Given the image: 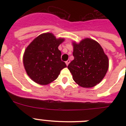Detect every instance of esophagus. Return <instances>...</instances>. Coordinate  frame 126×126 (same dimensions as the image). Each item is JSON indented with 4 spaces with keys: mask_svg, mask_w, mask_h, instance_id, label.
<instances>
[{
    "mask_svg": "<svg viewBox=\"0 0 126 126\" xmlns=\"http://www.w3.org/2000/svg\"><path fill=\"white\" fill-rule=\"evenodd\" d=\"M69 63H70V60H67V61L66 62H65V64H66L67 65H68Z\"/></svg>",
    "mask_w": 126,
    "mask_h": 126,
    "instance_id": "1",
    "label": "esophagus"
}]
</instances>
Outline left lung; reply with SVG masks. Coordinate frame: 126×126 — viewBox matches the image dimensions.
Wrapping results in <instances>:
<instances>
[{"mask_svg": "<svg viewBox=\"0 0 126 126\" xmlns=\"http://www.w3.org/2000/svg\"><path fill=\"white\" fill-rule=\"evenodd\" d=\"M74 59L68 65L69 70L77 84L92 88L100 83L109 69V61L101 45L88 38L79 43L73 42Z\"/></svg>", "mask_w": 126, "mask_h": 126, "instance_id": "obj_1", "label": "left lung"}]
</instances>
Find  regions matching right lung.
I'll use <instances>...</instances> for the list:
<instances>
[{
    "instance_id": "obj_1",
    "label": "right lung",
    "mask_w": 126,
    "mask_h": 126,
    "mask_svg": "<svg viewBox=\"0 0 126 126\" xmlns=\"http://www.w3.org/2000/svg\"><path fill=\"white\" fill-rule=\"evenodd\" d=\"M64 38H56L52 33L40 34L26 47L23 55L26 72L34 82L47 85L55 81L61 71L66 67L61 61L58 47Z\"/></svg>"
}]
</instances>
